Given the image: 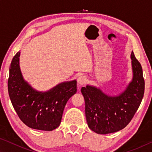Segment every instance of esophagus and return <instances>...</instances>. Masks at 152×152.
Returning a JSON list of instances; mask_svg holds the SVG:
<instances>
[{
  "mask_svg": "<svg viewBox=\"0 0 152 152\" xmlns=\"http://www.w3.org/2000/svg\"><path fill=\"white\" fill-rule=\"evenodd\" d=\"M77 82H78V84L79 85H83V84H84L86 82V78L84 76H79L78 79H77Z\"/></svg>",
  "mask_w": 152,
  "mask_h": 152,
  "instance_id": "esophagus-1",
  "label": "esophagus"
}]
</instances>
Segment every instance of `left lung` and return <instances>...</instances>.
Returning a JSON list of instances; mask_svg holds the SVG:
<instances>
[{
    "label": "left lung",
    "instance_id": "obj_1",
    "mask_svg": "<svg viewBox=\"0 0 152 152\" xmlns=\"http://www.w3.org/2000/svg\"><path fill=\"white\" fill-rule=\"evenodd\" d=\"M133 78L118 96H109L96 87L87 85L81 92L85 101L88 126L98 134H108L123 129L131 121L142 101L145 81L140 63L131 54Z\"/></svg>",
    "mask_w": 152,
    "mask_h": 152
}]
</instances>
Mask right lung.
I'll use <instances>...</instances> for the list:
<instances>
[{
    "mask_svg": "<svg viewBox=\"0 0 152 152\" xmlns=\"http://www.w3.org/2000/svg\"><path fill=\"white\" fill-rule=\"evenodd\" d=\"M20 51L9 68V95L15 111L30 128L52 131L60 125L66 102L77 91L76 80L61 82L47 92L33 89L23 79L19 66Z\"/></svg>",
    "mask_w": 152,
    "mask_h": 152,
    "instance_id": "add662e5",
    "label": "right lung"
}]
</instances>
